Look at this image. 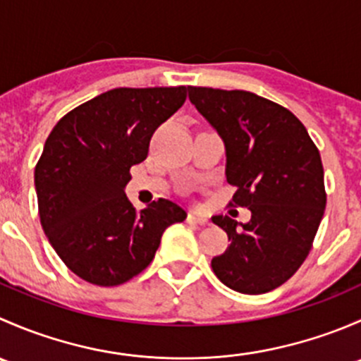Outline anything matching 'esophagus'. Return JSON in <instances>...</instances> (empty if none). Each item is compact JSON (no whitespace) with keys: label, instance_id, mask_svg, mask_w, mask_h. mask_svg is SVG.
<instances>
[{"label":"esophagus","instance_id":"34e87169","mask_svg":"<svg viewBox=\"0 0 361 361\" xmlns=\"http://www.w3.org/2000/svg\"><path fill=\"white\" fill-rule=\"evenodd\" d=\"M187 221L188 224H195V225H207V218L199 216V214H194V213H188Z\"/></svg>","mask_w":361,"mask_h":361}]
</instances>
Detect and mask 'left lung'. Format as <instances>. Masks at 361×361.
I'll return each instance as SVG.
<instances>
[{
    "label": "left lung",
    "mask_w": 361,
    "mask_h": 361,
    "mask_svg": "<svg viewBox=\"0 0 361 361\" xmlns=\"http://www.w3.org/2000/svg\"><path fill=\"white\" fill-rule=\"evenodd\" d=\"M188 97L224 137L225 174L238 188L228 206L251 211L243 228L213 216L231 246L211 267L235 292H271L304 264L325 213L318 147L292 111L253 92L188 87Z\"/></svg>",
    "instance_id": "obj_1"
}]
</instances>
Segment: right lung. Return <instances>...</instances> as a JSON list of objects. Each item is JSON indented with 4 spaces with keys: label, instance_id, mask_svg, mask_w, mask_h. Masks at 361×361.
<instances>
[{
    "label": "right lung",
    "instance_id": "obj_1",
    "mask_svg": "<svg viewBox=\"0 0 361 361\" xmlns=\"http://www.w3.org/2000/svg\"><path fill=\"white\" fill-rule=\"evenodd\" d=\"M187 87L111 89L52 129L35 167L38 213L50 245L83 281L116 286L150 265L169 225L187 213L159 199L137 211L123 194L155 129L180 110Z\"/></svg>",
    "mask_w": 361,
    "mask_h": 361
}]
</instances>
